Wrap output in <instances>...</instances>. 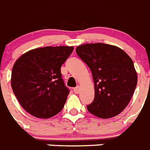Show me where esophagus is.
I'll return each mask as SVG.
<instances>
[{
  "label": "esophagus",
  "mask_w": 150,
  "mask_h": 150,
  "mask_svg": "<svg viewBox=\"0 0 150 150\" xmlns=\"http://www.w3.org/2000/svg\"><path fill=\"white\" fill-rule=\"evenodd\" d=\"M74 91L75 94H79V87L77 86V87H76V88H74Z\"/></svg>",
  "instance_id": "1"
}]
</instances>
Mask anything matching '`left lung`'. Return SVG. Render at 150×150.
<instances>
[{
	"instance_id": "left-lung-1",
	"label": "left lung",
	"mask_w": 150,
	"mask_h": 150,
	"mask_svg": "<svg viewBox=\"0 0 150 150\" xmlns=\"http://www.w3.org/2000/svg\"><path fill=\"white\" fill-rule=\"evenodd\" d=\"M76 54L90 68L95 98L88 112L102 119L117 116L127 107L137 83L133 61L122 50L105 43L76 47Z\"/></svg>"
}]
</instances>
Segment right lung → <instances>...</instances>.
<instances>
[{
  "mask_svg": "<svg viewBox=\"0 0 150 150\" xmlns=\"http://www.w3.org/2000/svg\"><path fill=\"white\" fill-rule=\"evenodd\" d=\"M72 46H46L22 55L13 67L11 86L17 100L32 116L47 119L63 109L70 90L61 67Z\"/></svg>",
  "mask_w": 150,
  "mask_h": 150,
  "instance_id": "add662e5",
  "label": "right lung"
}]
</instances>
